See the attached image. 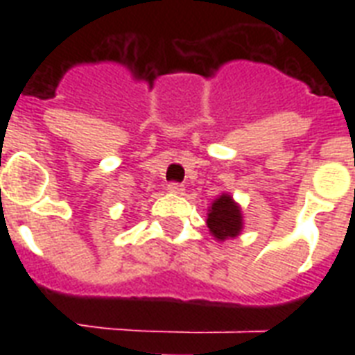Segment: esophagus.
Masks as SVG:
<instances>
[{"label":"esophagus","instance_id":"obj_1","mask_svg":"<svg viewBox=\"0 0 355 355\" xmlns=\"http://www.w3.org/2000/svg\"><path fill=\"white\" fill-rule=\"evenodd\" d=\"M167 189H169V193H173V195L184 193V186H182V184L171 182V184H169V186H167Z\"/></svg>","mask_w":355,"mask_h":355}]
</instances>
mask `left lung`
<instances>
[{
	"label": "left lung",
	"mask_w": 355,
	"mask_h": 355,
	"mask_svg": "<svg viewBox=\"0 0 355 355\" xmlns=\"http://www.w3.org/2000/svg\"><path fill=\"white\" fill-rule=\"evenodd\" d=\"M208 230L217 241L234 239L243 232L241 206L237 205L230 193H221L208 206Z\"/></svg>",
	"instance_id": "left-lung-1"
}]
</instances>
